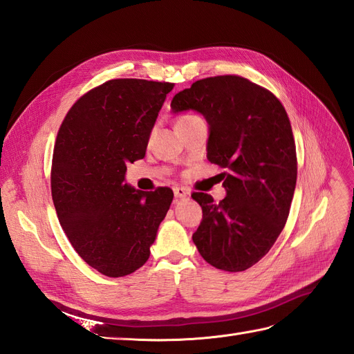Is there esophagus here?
Here are the masks:
<instances>
[{"label":"esophagus","instance_id":"esophagus-1","mask_svg":"<svg viewBox=\"0 0 354 354\" xmlns=\"http://www.w3.org/2000/svg\"><path fill=\"white\" fill-rule=\"evenodd\" d=\"M174 195L176 198H187L190 195V192L186 187H174Z\"/></svg>","mask_w":354,"mask_h":354}]
</instances>
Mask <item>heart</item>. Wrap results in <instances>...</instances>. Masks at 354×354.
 Listing matches in <instances>:
<instances>
[{"label":"heart","instance_id":"obj_1","mask_svg":"<svg viewBox=\"0 0 354 354\" xmlns=\"http://www.w3.org/2000/svg\"><path fill=\"white\" fill-rule=\"evenodd\" d=\"M189 118H195V115H185V116H181L178 121H181V120H189Z\"/></svg>","mask_w":354,"mask_h":354}]
</instances>
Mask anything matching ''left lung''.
I'll return each instance as SVG.
<instances>
[{
    "mask_svg": "<svg viewBox=\"0 0 354 354\" xmlns=\"http://www.w3.org/2000/svg\"><path fill=\"white\" fill-rule=\"evenodd\" d=\"M171 109L203 115L207 158L226 169L223 201L192 195L203 212L192 239L217 269H250L281 234L294 196L297 153L286 111L273 93L238 75L194 82L174 95Z\"/></svg>",
    "mask_w": 354,
    "mask_h": 354,
    "instance_id": "left-lung-1",
    "label": "left lung"
}]
</instances>
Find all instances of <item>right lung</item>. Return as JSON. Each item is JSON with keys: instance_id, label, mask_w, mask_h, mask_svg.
Here are the masks:
<instances>
[{"instance_id": "add662e5", "label": "right lung", "mask_w": 354, "mask_h": 354, "mask_svg": "<svg viewBox=\"0 0 354 354\" xmlns=\"http://www.w3.org/2000/svg\"><path fill=\"white\" fill-rule=\"evenodd\" d=\"M171 82L111 80L77 100L57 133L51 196L62 229L81 259L109 277L147 261L173 190L125 183L127 164L142 159Z\"/></svg>"}]
</instances>
